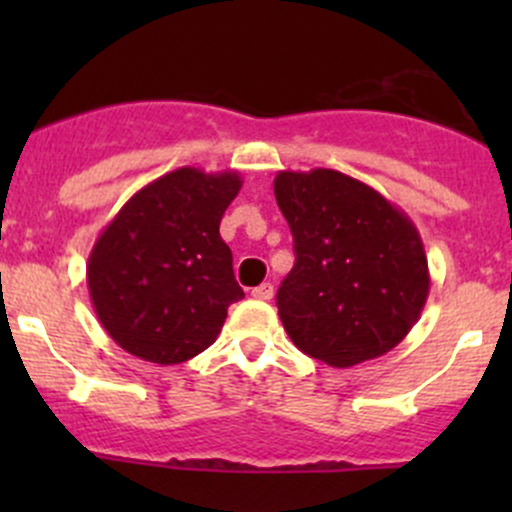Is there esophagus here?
Instances as JSON below:
<instances>
[{"label":"esophagus","mask_w":512,"mask_h":512,"mask_svg":"<svg viewBox=\"0 0 512 512\" xmlns=\"http://www.w3.org/2000/svg\"><path fill=\"white\" fill-rule=\"evenodd\" d=\"M272 294H275V287H272L270 282H262L260 287L252 289V297L255 299H272Z\"/></svg>","instance_id":"esophagus-1"}]
</instances>
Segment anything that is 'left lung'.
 I'll use <instances>...</instances> for the list:
<instances>
[{"instance_id":"1","label":"left lung","mask_w":512,"mask_h":512,"mask_svg":"<svg viewBox=\"0 0 512 512\" xmlns=\"http://www.w3.org/2000/svg\"><path fill=\"white\" fill-rule=\"evenodd\" d=\"M275 198L294 237L277 309L294 347L337 369L391 352L431 289L426 250L404 210L339 170H280Z\"/></svg>"}]
</instances>
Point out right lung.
Returning <instances> with one entry per match:
<instances>
[{
	"mask_svg": "<svg viewBox=\"0 0 512 512\" xmlns=\"http://www.w3.org/2000/svg\"><path fill=\"white\" fill-rule=\"evenodd\" d=\"M237 170H170L138 190L101 230L86 285L108 337L170 366L210 347L227 307L245 297L220 220L240 193Z\"/></svg>",
	"mask_w": 512,
	"mask_h": 512,
	"instance_id": "add662e5",
	"label": "right lung"
}]
</instances>
